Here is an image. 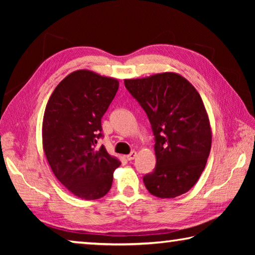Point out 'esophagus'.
Instances as JSON below:
<instances>
[{"label": "esophagus", "instance_id": "1", "mask_svg": "<svg viewBox=\"0 0 255 255\" xmlns=\"http://www.w3.org/2000/svg\"><path fill=\"white\" fill-rule=\"evenodd\" d=\"M136 155H137V153L135 152V150H132V152L130 153V154H128L127 155V159H128V161H131V159H133V158H135L136 157Z\"/></svg>", "mask_w": 255, "mask_h": 255}]
</instances>
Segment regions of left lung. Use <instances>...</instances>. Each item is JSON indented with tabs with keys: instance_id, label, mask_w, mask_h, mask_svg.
Wrapping results in <instances>:
<instances>
[{
	"instance_id": "obj_1",
	"label": "left lung",
	"mask_w": 255,
	"mask_h": 255,
	"mask_svg": "<svg viewBox=\"0 0 255 255\" xmlns=\"http://www.w3.org/2000/svg\"><path fill=\"white\" fill-rule=\"evenodd\" d=\"M124 82L145 110L155 136L156 166L143 178L146 189L163 199L183 195L199 180L211 148L210 122L200 94L173 72Z\"/></svg>"
}]
</instances>
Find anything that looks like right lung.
<instances>
[{"label":"right lung","mask_w":255,"mask_h":255,"mask_svg":"<svg viewBox=\"0 0 255 255\" xmlns=\"http://www.w3.org/2000/svg\"><path fill=\"white\" fill-rule=\"evenodd\" d=\"M119 81L89 70L68 74L56 86L42 120V148L56 178L85 200L106 196L120 161L97 148L101 118L114 100Z\"/></svg>","instance_id":"obj_1"}]
</instances>
